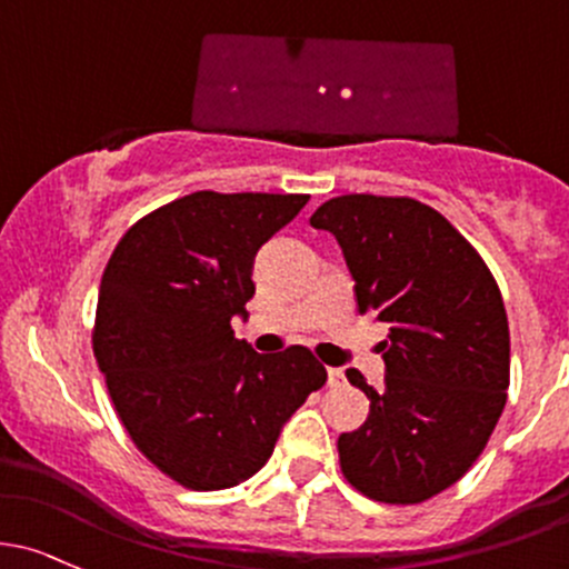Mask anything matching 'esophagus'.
Instances as JSON below:
<instances>
[{
    "instance_id": "obj_1",
    "label": "esophagus",
    "mask_w": 569,
    "mask_h": 569,
    "mask_svg": "<svg viewBox=\"0 0 569 569\" xmlns=\"http://www.w3.org/2000/svg\"><path fill=\"white\" fill-rule=\"evenodd\" d=\"M343 368H330L327 370V381H330V387H340L343 385Z\"/></svg>"
}]
</instances>
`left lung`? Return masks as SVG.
<instances>
[{
  "label": "left lung",
  "instance_id": "1",
  "mask_svg": "<svg viewBox=\"0 0 569 569\" xmlns=\"http://www.w3.org/2000/svg\"><path fill=\"white\" fill-rule=\"evenodd\" d=\"M335 234L357 308L390 325L385 390L340 433V471L362 496L420 505L456 486L486 450L510 387V327L493 274L445 214L406 196L349 193L310 218Z\"/></svg>",
  "mask_w": 569,
  "mask_h": 569
}]
</instances>
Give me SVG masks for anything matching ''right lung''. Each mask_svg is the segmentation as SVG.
<instances>
[{
  "label": "right lung",
  "mask_w": 569,
  "mask_h": 569,
  "mask_svg": "<svg viewBox=\"0 0 569 569\" xmlns=\"http://www.w3.org/2000/svg\"><path fill=\"white\" fill-rule=\"evenodd\" d=\"M308 199L199 190L136 220L106 264L94 357L133 445L182 488L253 477L283 422L325 387L310 349L259 355L231 330L256 291V250Z\"/></svg>",
  "instance_id": "add662e5"
}]
</instances>
